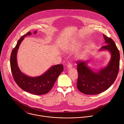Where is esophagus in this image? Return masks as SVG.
<instances>
[{
	"mask_svg": "<svg viewBox=\"0 0 124 124\" xmlns=\"http://www.w3.org/2000/svg\"><path fill=\"white\" fill-rule=\"evenodd\" d=\"M67 68L68 69H71L72 68V65L71 64V63H69L67 64Z\"/></svg>",
	"mask_w": 124,
	"mask_h": 124,
	"instance_id": "1",
	"label": "esophagus"
}]
</instances>
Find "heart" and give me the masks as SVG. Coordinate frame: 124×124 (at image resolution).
<instances>
[{
	"label": "heart",
	"instance_id": "1",
	"mask_svg": "<svg viewBox=\"0 0 124 124\" xmlns=\"http://www.w3.org/2000/svg\"><path fill=\"white\" fill-rule=\"evenodd\" d=\"M82 45V42L78 40H74L69 45L67 51H71L73 49H79ZM69 52V51H68Z\"/></svg>",
	"mask_w": 124,
	"mask_h": 124
}]
</instances>
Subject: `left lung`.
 <instances>
[{
    "mask_svg": "<svg viewBox=\"0 0 124 124\" xmlns=\"http://www.w3.org/2000/svg\"><path fill=\"white\" fill-rule=\"evenodd\" d=\"M106 45L99 52L107 51L111 55L108 63L104 67L94 69L88 66L90 60L77 62L78 78L77 86L85 94L94 95L109 88L115 81L119 71L120 53L112 39L103 34Z\"/></svg>",
    "mask_w": 124,
    "mask_h": 124,
    "instance_id": "8db88e82",
    "label": "left lung"
}]
</instances>
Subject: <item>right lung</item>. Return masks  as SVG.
<instances>
[{
  "label": "right lung",
  "mask_w": 124,
  "mask_h": 124,
  "mask_svg": "<svg viewBox=\"0 0 124 124\" xmlns=\"http://www.w3.org/2000/svg\"><path fill=\"white\" fill-rule=\"evenodd\" d=\"M32 33L36 34L37 31ZM32 33L27 32L18 40L11 54L10 67L14 80L20 88L32 94L42 95L48 93L53 88L58 77L63 70V66L62 64L53 65L42 74L35 77L29 76L20 71L17 62L18 50L24 38L31 35Z\"/></svg>",
  "instance_id": "1"
}]
</instances>
